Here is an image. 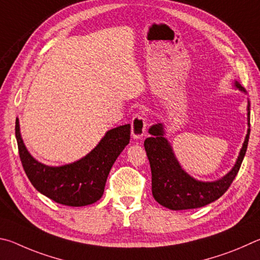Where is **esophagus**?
I'll use <instances>...</instances> for the list:
<instances>
[{"label": "esophagus", "instance_id": "1", "mask_svg": "<svg viewBox=\"0 0 260 260\" xmlns=\"http://www.w3.org/2000/svg\"><path fill=\"white\" fill-rule=\"evenodd\" d=\"M146 118L143 115L142 113L136 114L131 120V135H133L134 138H142L145 131H146Z\"/></svg>", "mask_w": 260, "mask_h": 260}]
</instances>
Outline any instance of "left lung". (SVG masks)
Masks as SVG:
<instances>
[{
	"label": "left lung",
	"mask_w": 260,
	"mask_h": 260,
	"mask_svg": "<svg viewBox=\"0 0 260 260\" xmlns=\"http://www.w3.org/2000/svg\"><path fill=\"white\" fill-rule=\"evenodd\" d=\"M235 86L245 91L242 85L235 82ZM250 105H248V125L250 126ZM152 136L144 142L152 171V193L154 199L171 210H187L207 206L219 199L231 184L242 165L248 148L250 129L243 143L242 149L235 166L229 174L216 181H199L186 174L176 160L172 148L165 138V131L161 123L149 127Z\"/></svg>",
	"instance_id": "1"
}]
</instances>
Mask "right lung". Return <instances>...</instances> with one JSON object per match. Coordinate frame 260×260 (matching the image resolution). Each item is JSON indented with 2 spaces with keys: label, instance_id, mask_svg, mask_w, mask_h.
Wrapping results in <instances>:
<instances>
[{
  "label": "right lung",
  "instance_id": "obj_1",
  "mask_svg": "<svg viewBox=\"0 0 260 260\" xmlns=\"http://www.w3.org/2000/svg\"><path fill=\"white\" fill-rule=\"evenodd\" d=\"M15 130L21 165L31 185L54 202L68 207L88 206L103 197L111 168L130 140V124L114 127L80 161L48 167L26 149L18 120Z\"/></svg>",
  "mask_w": 260,
  "mask_h": 260
}]
</instances>
